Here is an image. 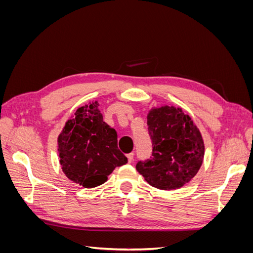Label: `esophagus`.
<instances>
[{
	"mask_svg": "<svg viewBox=\"0 0 253 253\" xmlns=\"http://www.w3.org/2000/svg\"><path fill=\"white\" fill-rule=\"evenodd\" d=\"M126 158H127V162L131 164L134 160V153H128V154H126Z\"/></svg>",
	"mask_w": 253,
	"mask_h": 253,
	"instance_id": "34e87169",
	"label": "esophagus"
}]
</instances>
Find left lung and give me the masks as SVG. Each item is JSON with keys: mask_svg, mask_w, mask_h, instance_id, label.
<instances>
[{"mask_svg": "<svg viewBox=\"0 0 253 253\" xmlns=\"http://www.w3.org/2000/svg\"><path fill=\"white\" fill-rule=\"evenodd\" d=\"M153 152L136 169L152 187L175 190L185 186L202 167L205 144L200 129L180 108L164 105L148 114Z\"/></svg>", "mask_w": 253, "mask_h": 253, "instance_id": "left-lung-1", "label": "left lung"}]
</instances>
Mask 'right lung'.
<instances>
[{
    "instance_id": "right-lung-1",
    "label": "right lung",
    "mask_w": 253,
    "mask_h": 253,
    "mask_svg": "<svg viewBox=\"0 0 253 253\" xmlns=\"http://www.w3.org/2000/svg\"><path fill=\"white\" fill-rule=\"evenodd\" d=\"M98 101L79 108L58 137L60 165L68 179L84 188L108 180L116 167L127 158L117 145V133L103 121Z\"/></svg>"
}]
</instances>
